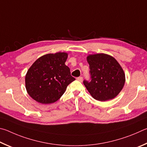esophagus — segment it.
<instances>
[{
	"instance_id": "obj_1",
	"label": "esophagus",
	"mask_w": 147,
	"mask_h": 147,
	"mask_svg": "<svg viewBox=\"0 0 147 147\" xmlns=\"http://www.w3.org/2000/svg\"><path fill=\"white\" fill-rule=\"evenodd\" d=\"M77 80H78L79 82H82L83 80V78H82V77H79V78H77Z\"/></svg>"
}]
</instances>
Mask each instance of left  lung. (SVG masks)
Wrapping results in <instances>:
<instances>
[{
  "label": "left lung",
  "mask_w": 147,
  "mask_h": 147,
  "mask_svg": "<svg viewBox=\"0 0 147 147\" xmlns=\"http://www.w3.org/2000/svg\"><path fill=\"white\" fill-rule=\"evenodd\" d=\"M90 80L83 81L95 99L106 101L114 99L121 91L125 76L121 66L113 57L104 53L87 57Z\"/></svg>",
  "instance_id": "obj_1"
}]
</instances>
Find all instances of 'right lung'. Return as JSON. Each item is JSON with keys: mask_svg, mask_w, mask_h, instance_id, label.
Here are the masks:
<instances>
[{"mask_svg": "<svg viewBox=\"0 0 147 147\" xmlns=\"http://www.w3.org/2000/svg\"><path fill=\"white\" fill-rule=\"evenodd\" d=\"M68 54L49 53L38 58L26 75V88L36 101L50 104L57 101L76 79L65 65Z\"/></svg>", "mask_w": 147, "mask_h": 147, "instance_id": "obj_1", "label": "right lung"}]
</instances>
